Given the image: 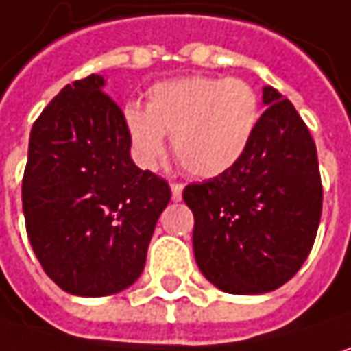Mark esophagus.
I'll list each match as a JSON object with an SVG mask.
<instances>
[{
    "instance_id": "esophagus-1",
    "label": "esophagus",
    "mask_w": 351,
    "mask_h": 351,
    "mask_svg": "<svg viewBox=\"0 0 351 351\" xmlns=\"http://www.w3.org/2000/svg\"><path fill=\"white\" fill-rule=\"evenodd\" d=\"M171 191H173V201H175V203H178V201L182 199V184L173 182V184H171Z\"/></svg>"
}]
</instances>
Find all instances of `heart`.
I'll return each mask as SVG.
<instances>
[{
    "label": "heart",
    "mask_w": 351,
    "mask_h": 351,
    "mask_svg": "<svg viewBox=\"0 0 351 351\" xmlns=\"http://www.w3.org/2000/svg\"><path fill=\"white\" fill-rule=\"evenodd\" d=\"M122 120L141 167H156L169 134L184 171L213 178L229 173L247 154L261 122V100L239 78L186 76L152 86L146 108L128 102Z\"/></svg>",
    "instance_id": "b5f03b06"
}]
</instances>
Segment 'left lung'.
<instances>
[{
	"instance_id": "obj_1",
	"label": "left lung",
	"mask_w": 351,
	"mask_h": 351,
	"mask_svg": "<svg viewBox=\"0 0 351 351\" xmlns=\"http://www.w3.org/2000/svg\"><path fill=\"white\" fill-rule=\"evenodd\" d=\"M259 128L229 173L184 189L193 249L221 291L259 295L287 283L307 259L322 217L317 150L293 104L263 86Z\"/></svg>"
}]
</instances>
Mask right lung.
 Segmentation results:
<instances>
[{
	"mask_svg": "<svg viewBox=\"0 0 351 351\" xmlns=\"http://www.w3.org/2000/svg\"><path fill=\"white\" fill-rule=\"evenodd\" d=\"M92 74L68 84L36 120L23 173V217L48 277L80 298L130 287L144 269L167 180L130 158L122 110Z\"/></svg>",
	"mask_w": 351,
	"mask_h": 351,
	"instance_id": "right-lung-1",
	"label": "right lung"
}]
</instances>
